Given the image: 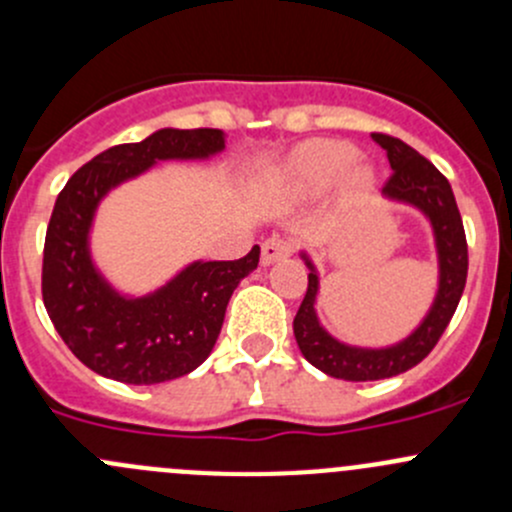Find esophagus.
Returning a JSON list of instances; mask_svg holds the SVG:
<instances>
[{"instance_id": "34e87169", "label": "esophagus", "mask_w": 512, "mask_h": 512, "mask_svg": "<svg viewBox=\"0 0 512 512\" xmlns=\"http://www.w3.org/2000/svg\"><path fill=\"white\" fill-rule=\"evenodd\" d=\"M294 252V242L289 237H270V240L262 242V265H272L277 260H285Z\"/></svg>"}]
</instances>
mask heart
Returning a JSON list of instances; mask_svg holds the SVG:
<instances>
[{"mask_svg":"<svg viewBox=\"0 0 512 512\" xmlns=\"http://www.w3.org/2000/svg\"><path fill=\"white\" fill-rule=\"evenodd\" d=\"M356 148L337 138H314L294 148L287 160L285 175L289 183L304 193H314L344 173L342 193L347 198L366 195L374 185V168L364 160H354Z\"/></svg>","mask_w":512,"mask_h":512,"instance_id":"obj_1","label":"heart"}]
</instances>
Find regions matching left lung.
<instances>
[{"label": "left lung", "mask_w": 512, "mask_h": 512, "mask_svg": "<svg viewBox=\"0 0 512 512\" xmlns=\"http://www.w3.org/2000/svg\"><path fill=\"white\" fill-rule=\"evenodd\" d=\"M371 138L384 148L394 170L381 190L384 198L421 210L431 223L438 255V289L428 314L409 337L381 349L354 347V344L334 339L319 324L317 309H314L319 294V272L307 252H302L304 265L309 267V285L294 317V339L309 364L317 366L327 376L344 381L389 379V376L414 369L418 361L426 359L441 334L446 332L461 302L468 275L466 232H463V220L451 183L443 178L441 170L431 160L423 158L399 138L386 136V133H371Z\"/></svg>", "instance_id": "left-lung-1"}]
</instances>
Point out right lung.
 Segmentation results:
<instances>
[{
    "label": "right lung",
    "mask_w": 512,
    "mask_h": 512,
    "mask_svg": "<svg viewBox=\"0 0 512 512\" xmlns=\"http://www.w3.org/2000/svg\"><path fill=\"white\" fill-rule=\"evenodd\" d=\"M225 151L218 128H160L141 143H121L81 165L59 193L46 227L41 297L56 332L81 364L123 384H163L198 369L213 352L232 292L260 262V247L240 260L190 262L143 297L108 285L91 260L89 235L108 190L160 160H205Z\"/></svg>",
    "instance_id": "right-lung-1"
}]
</instances>
